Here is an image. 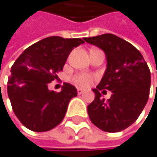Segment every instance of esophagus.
Listing matches in <instances>:
<instances>
[{"instance_id":"esophagus-1","label":"esophagus","mask_w":157,"mask_h":157,"mask_svg":"<svg viewBox=\"0 0 157 157\" xmlns=\"http://www.w3.org/2000/svg\"><path fill=\"white\" fill-rule=\"evenodd\" d=\"M77 93H78V94H81L84 93V90L81 89V88H78V89H77Z\"/></svg>"}]
</instances>
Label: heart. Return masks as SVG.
Here are the masks:
<instances>
[{"instance_id": "heart-1", "label": "heart", "mask_w": 157, "mask_h": 157, "mask_svg": "<svg viewBox=\"0 0 157 157\" xmlns=\"http://www.w3.org/2000/svg\"><path fill=\"white\" fill-rule=\"evenodd\" d=\"M94 76L88 73L77 74L72 78L73 83H75L78 86H80V87H89L94 82Z\"/></svg>"}]
</instances>
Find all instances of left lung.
I'll return each mask as SVG.
<instances>
[{
    "label": "left lung",
    "mask_w": 157,
    "mask_h": 157,
    "mask_svg": "<svg viewBox=\"0 0 157 157\" xmlns=\"http://www.w3.org/2000/svg\"><path fill=\"white\" fill-rule=\"evenodd\" d=\"M89 44L103 49L107 69L94 89V100L88 106L91 122L105 132H120L130 126L143 110L151 87V73L141 53L130 43L111 33L84 38ZM113 94L108 101L100 90Z\"/></svg>",
    "instance_id": "1"
}]
</instances>
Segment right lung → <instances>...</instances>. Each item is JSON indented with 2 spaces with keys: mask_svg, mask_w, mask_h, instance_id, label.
Masks as SVG:
<instances>
[{
  "mask_svg": "<svg viewBox=\"0 0 157 157\" xmlns=\"http://www.w3.org/2000/svg\"><path fill=\"white\" fill-rule=\"evenodd\" d=\"M80 38L50 36L26 48L16 60L7 82L12 109L20 123L34 132H45L63 120L68 103L77 96L75 86L63 83L61 92L49 91L48 84L57 79V73Z\"/></svg>",
  "mask_w": 157,
  "mask_h": 157,
  "instance_id": "1",
  "label": "right lung"
}]
</instances>
